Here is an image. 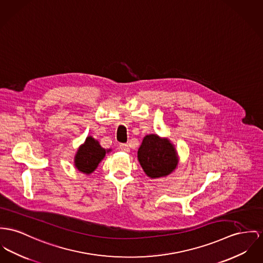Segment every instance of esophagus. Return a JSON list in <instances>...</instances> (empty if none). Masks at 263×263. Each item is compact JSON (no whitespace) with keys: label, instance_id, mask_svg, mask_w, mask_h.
Wrapping results in <instances>:
<instances>
[{"label":"esophagus","instance_id":"esophagus-1","mask_svg":"<svg viewBox=\"0 0 263 263\" xmlns=\"http://www.w3.org/2000/svg\"><path fill=\"white\" fill-rule=\"evenodd\" d=\"M120 148H121V151H123L124 153H129V151H130L128 144H126V143H121Z\"/></svg>","mask_w":263,"mask_h":263}]
</instances>
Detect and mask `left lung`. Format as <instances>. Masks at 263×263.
Returning a JSON list of instances; mask_svg holds the SVG:
<instances>
[{
  "label": "left lung",
  "instance_id": "left-lung-1",
  "mask_svg": "<svg viewBox=\"0 0 263 263\" xmlns=\"http://www.w3.org/2000/svg\"><path fill=\"white\" fill-rule=\"evenodd\" d=\"M138 159L145 175L160 178L171 175L178 164L175 144L167 138L156 134L146 135L138 151Z\"/></svg>",
  "mask_w": 263,
  "mask_h": 263
}]
</instances>
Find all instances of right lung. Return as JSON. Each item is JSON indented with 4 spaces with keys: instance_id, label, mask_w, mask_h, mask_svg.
I'll use <instances>...</instances> for the list:
<instances>
[{
    "instance_id": "1",
    "label": "right lung",
    "mask_w": 263,
    "mask_h": 263,
    "mask_svg": "<svg viewBox=\"0 0 263 263\" xmlns=\"http://www.w3.org/2000/svg\"><path fill=\"white\" fill-rule=\"evenodd\" d=\"M110 152V148L105 149L102 147L100 142L92 137H87L85 142L77 151L73 159L74 167L85 175H90L105 158V154Z\"/></svg>"
}]
</instances>
